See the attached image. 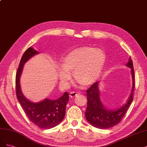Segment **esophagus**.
Returning <instances> with one entry per match:
<instances>
[{"mask_svg": "<svg viewBox=\"0 0 147 147\" xmlns=\"http://www.w3.org/2000/svg\"><path fill=\"white\" fill-rule=\"evenodd\" d=\"M80 94L79 93L76 92H70L69 96H70V97L74 98V97H75V96H76L77 95H78V94Z\"/></svg>", "mask_w": 147, "mask_h": 147, "instance_id": "obj_1", "label": "esophagus"}]
</instances>
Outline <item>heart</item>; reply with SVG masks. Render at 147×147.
Wrapping results in <instances>:
<instances>
[{"label": "heart", "mask_w": 147, "mask_h": 147, "mask_svg": "<svg viewBox=\"0 0 147 147\" xmlns=\"http://www.w3.org/2000/svg\"><path fill=\"white\" fill-rule=\"evenodd\" d=\"M106 56L102 50L90 46H82L69 53L61 63L62 71L58 77L63 86L67 85L73 73L74 80L82 87L91 86L100 76Z\"/></svg>", "instance_id": "obj_1"}]
</instances>
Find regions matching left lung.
<instances>
[{
  "label": "left lung",
  "mask_w": 147,
  "mask_h": 147,
  "mask_svg": "<svg viewBox=\"0 0 147 147\" xmlns=\"http://www.w3.org/2000/svg\"><path fill=\"white\" fill-rule=\"evenodd\" d=\"M131 68L132 78V87L131 93L125 105L117 110H108L103 106L100 99V92L99 90V82H96L87 89V107L86 117L87 121L93 126L99 129H107L119 123L124 117L132 100L135 87V77L133 63L131 57L126 65Z\"/></svg>",
  "instance_id": "8db88e82"
}]
</instances>
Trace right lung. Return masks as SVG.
<instances>
[{"label":"right lung","instance_id":"add662e5","mask_svg":"<svg viewBox=\"0 0 147 147\" xmlns=\"http://www.w3.org/2000/svg\"><path fill=\"white\" fill-rule=\"evenodd\" d=\"M32 47L24 53L16 75V93L19 102L29 119L42 129H50L60 123L65 115L66 106L69 101L67 92L57 99L51 100L46 98L39 102H32L23 95L20 86V77L26 61L32 57L38 54Z\"/></svg>","mask_w":147,"mask_h":147}]
</instances>
